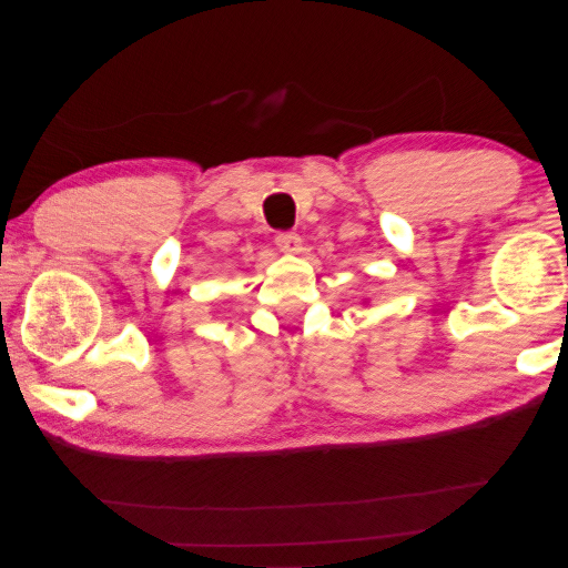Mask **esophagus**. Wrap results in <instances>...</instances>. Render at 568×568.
I'll use <instances>...</instances> for the list:
<instances>
[{
	"label": "esophagus",
	"instance_id": "34e87169",
	"mask_svg": "<svg viewBox=\"0 0 568 568\" xmlns=\"http://www.w3.org/2000/svg\"><path fill=\"white\" fill-rule=\"evenodd\" d=\"M276 246L286 254H296L302 248V236L296 232H278L276 234Z\"/></svg>",
	"mask_w": 568,
	"mask_h": 568
}]
</instances>
